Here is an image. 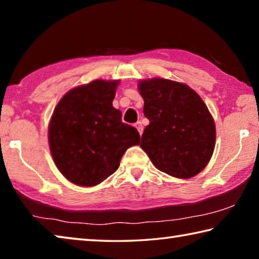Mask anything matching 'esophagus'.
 <instances>
[{
    "label": "esophagus",
    "instance_id": "34e87169",
    "mask_svg": "<svg viewBox=\"0 0 259 259\" xmlns=\"http://www.w3.org/2000/svg\"><path fill=\"white\" fill-rule=\"evenodd\" d=\"M135 126H136V128H137L139 135L142 136V134H143V130H144V126H143V124H142V122H137V123L135 124Z\"/></svg>",
    "mask_w": 259,
    "mask_h": 259
}]
</instances>
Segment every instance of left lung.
<instances>
[{"label": "left lung", "instance_id": "8db88e82", "mask_svg": "<svg viewBox=\"0 0 259 259\" xmlns=\"http://www.w3.org/2000/svg\"><path fill=\"white\" fill-rule=\"evenodd\" d=\"M144 115L150 120L140 147L162 172L194 177L212 156L216 126L200 96L184 83L151 78L138 83Z\"/></svg>", "mask_w": 259, "mask_h": 259}]
</instances>
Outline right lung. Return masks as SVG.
<instances>
[{
	"label": "right lung",
	"mask_w": 259,
	"mask_h": 259,
	"mask_svg": "<svg viewBox=\"0 0 259 259\" xmlns=\"http://www.w3.org/2000/svg\"><path fill=\"white\" fill-rule=\"evenodd\" d=\"M119 81L95 80L69 90L49 124L51 155L59 171L80 186H95L119 168L129 147L139 144L137 129L113 107Z\"/></svg>",
	"instance_id": "add662e5"
}]
</instances>
